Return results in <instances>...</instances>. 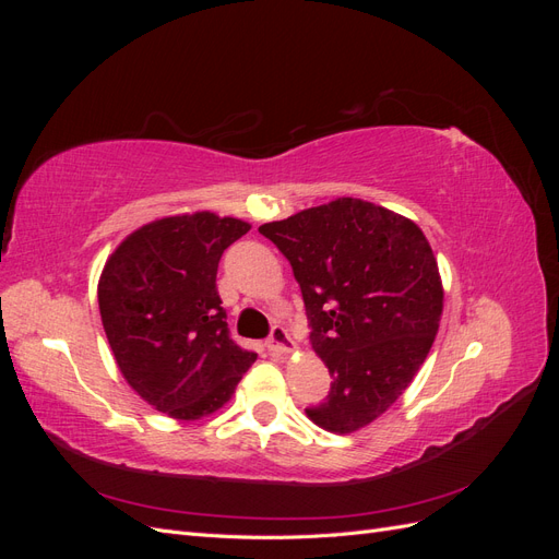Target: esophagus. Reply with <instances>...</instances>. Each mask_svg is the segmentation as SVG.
Returning <instances> with one entry per match:
<instances>
[{
	"label": "esophagus",
	"mask_w": 559,
	"mask_h": 559,
	"mask_svg": "<svg viewBox=\"0 0 559 559\" xmlns=\"http://www.w3.org/2000/svg\"><path fill=\"white\" fill-rule=\"evenodd\" d=\"M294 347H296L294 337L284 326H275L273 333H270V337H267V349L273 354H292Z\"/></svg>",
	"instance_id": "obj_1"
}]
</instances>
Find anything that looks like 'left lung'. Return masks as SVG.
I'll use <instances>...</instances> for the list:
<instances>
[{"instance_id":"left-lung-1","label":"left lung","mask_w":559,"mask_h":559,"mask_svg":"<svg viewBox=\"0 0 559 559\" xmlns=\"http://www.w3.org/2000/svg\"><path fill=\"white\" fill-rule=\"evenodd\" d=\"M289 259L310 343L333 378L306 408L317 427L354 433L408 389L433 345L443 282L421 228L359 198H337L259 228Z\"/></svg>"}]
</instances>
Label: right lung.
Masks as SVG:
<instances>
[{
	"label": "right lung",
	"instance_id": "obj_1",
	"mask_svg": "<svg viewBox=\"0 0 559 559\" xmlns=\"http://www.w3.org/2000/svg\"><path fill=\"white\" fill-rule=\"evenodd\" d=\"M249 228L214 212L163 216L130 233L103 267L97 302L116 366L167 417L224 408L257 361L230 341L216 292L224 249Z\"/></svg>",
	"mask_w": 559,
	"mask_h": 559
}]
</instances>
